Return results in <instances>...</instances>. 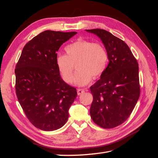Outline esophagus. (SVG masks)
I'll list each match as a JSON object with an SVG mask.
<instances>
[{
	"instance_id": "esophagus-1",
	"label": "esophagus",
	"mask_w": 158,
	"mask_h": 158,
	"mask_svg": "<svg viewBox=\"0 0 158 158\" xmlns=\"http://www.w3.org/2000/svg\"><path fill=\"white\" fill-rule=\"evenodd\" d=\"M84 92H85V90L83 89H77V94H78V96L83 94Z\"/></svg>"
}]
</instances>
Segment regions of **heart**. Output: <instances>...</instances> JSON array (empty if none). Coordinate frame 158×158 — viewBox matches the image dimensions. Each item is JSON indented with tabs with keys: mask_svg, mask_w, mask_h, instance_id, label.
<instances>
[{
	"mask_svg": "<svg viewBox=\"0 0 158 158\" xmlns=\"http://www.w3.org/2000/svg\"><path fill=\"white\" fill-rule=\"evenodd\" d=\"M66 54H58L56 64L66 83L73 81V73L77 63L73 81L79 86H84L94 79L98 78L105 72L109 63V53L100 43L78 39L65 48Z\"/></svg>",
	"mask_w": 158,
	"mask_h": 158,
	"instance_id": "heart-1",
	"label": "heart"
}]
</instances>
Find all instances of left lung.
<instances>
[{
	"instance_id": "obj_1",
	"label": "left lung",
	"mask_w": 158,
	"mask_h": 158,
	"mask_svg": "<svg viewBox=\"0 0 158 158\" xmlns=\"http://www.w3.org/2000/svg\"><path fill=\"white\" fill-rule=\"evenodd\" d=\"M100 38L109 63L100 79L90 87V116L103 128H113L128 118L140 96L139 64L126 43L103 29L85 30Z\"/></svg>"
}]
</instances>
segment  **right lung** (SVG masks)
Instances as JSON below:
<instances>
[{"label": "right lung", "mask_w": 158, "mask_h": 158, "mask_svg": "<svg viewBox=\"0 0 158 158\" xmlns=\"http://www.w3.org/2000/svg\"><path fill=\"white\" fill-rule=\"evenodd\" d=\"M77 32L45 31L23 47L17 63L15 92L33 126L44 131L62 127L76 98V88L63 81L56 64L57 52Z\"/></svg>", "instance_id": "obj_1"}]
</instances>
